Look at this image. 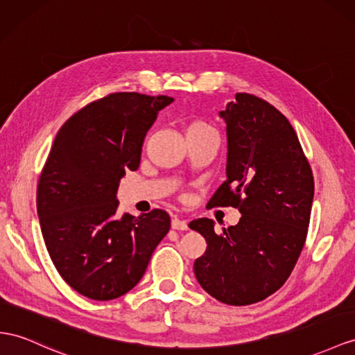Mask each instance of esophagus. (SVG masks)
<instances>
[{
    "instance_id": "esophagus-1",
    "label": "esophagus",
    "mask_w": 355,
    "mask_h": 355,
    "mask_svg": "<svg viewBox=\"0 0 355 355\" xmlns=\"http://www.w3.org/2000/svg\"><path fill=\"white\" fill-rule=\"evenodd\" d=\"M171 226H172V230H178V231H186L189 228L186 220H181V219H178V217H172Z\"/></svg>"
}]
</instances>
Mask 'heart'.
Returning a JSON list of instances; mask_svg holds the SVG:
<instances>
[{"mask_svg": "<svg viewBox=\"0 0 355 355\" xmlns=\"http://www.w3.org/2000/svg\"><path fill=\"white\" fill-rule=\"evenodd\" d=\"M193 135H216L213 127L204 120H192L186 125V136Z\"/></svg>", "mask_w": 355, "mask_h": 355, "instance_id": "obj_1", "label": "heart"}]
</instances>
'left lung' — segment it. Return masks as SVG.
<instances>
[{"mask_svg": "<svg viewBox=\"0 0 355 355\" xmlns=\"http://www.w3.org/2000/svg\"><path fill=\"white\" fill-rule=\"evenodd\" d=\"M220 116L226 123V178L207 207L239 208L241 219L220 234L211 219L189 223L207 241L195 276L230 306L258 303L285 284L307 237L313 174L294 127L253 94L237 93Z\"/></svg>", "mask_w": 355, "mask_h": 355, "instance_id": "left-lung-1", "label": "left lung"}]
</instances>
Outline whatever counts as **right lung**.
Returning a JSON list of instances; mask_svg holds the SVG:
<instances>
[{"label":"right lung","mask_w":355,"mask_h":355,"mask_svg":"<svg viewBox=\"0 0 355 355\" xmlns=\"http://www.w3.org/2000/svg\"><path fill=\"white\" fill-rule=\"evenodd\" d=\"M168 96L111 93L58 130L37 184L44 244L60 276L97 302L124 295L144 276L171 228L165 210L116 214L118 183L139 168L144 138Z\"/></svg>","instance_id":"add662e5"}]
</instances>
